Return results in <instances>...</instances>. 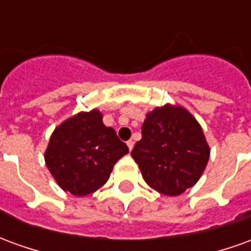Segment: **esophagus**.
<instances>
[{
  "label": "esophagus",
  "mask_w": 251,
  "mask_h": 251,
  "mask_svg": "<svg viewBox=\"0 0 251 251\" xmlns=\"http://www.w3.org/2000/svg\"><path fill=\"white\" fill-rule=\"evenodd\" d=\"M126 144H127V148H129V151H131V149H133V147H134V142L131 141V140H129V141L126 142Z\"/></svg>",
  "instance_id": "obj_1"
}]
</instances>
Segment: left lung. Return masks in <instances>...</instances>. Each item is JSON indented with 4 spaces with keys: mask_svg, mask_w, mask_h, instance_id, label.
Listing matches in <instances>:
<instances>
[{
    "mask_svg": "<svg viewBox=\"0 0 251 251\" xmlns=\"http://www.w3.org/2000/svg\"><path fill=\"white\" fill-rule=\"evenodd\" d=\"M131 157L149 187L179 196L194 187L204 172L210 147L200 124L180 104L167 103L147 113L142 138Z\"/></svg>",
    "mask_w": 251,
    "mask_h": 251,
    "instance_id": "obj_1",
    "label": "left lung"
}]
</instances>
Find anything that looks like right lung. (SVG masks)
Listing matches in <instances>:
<instances>
[{
	"mask_svg": "<svg viewBox=\"0 0 251 251\" xmlns=\"http://www.w3.org/2000/svg\"><path fill=\"white\" fill-rule=\"evenodd\" d=\"M97 109L67 118L51 134L44 153L57 185L74 196L95 192L109 180L114 164L129 152Z\"/></svg>",
	"mask_w": 251,
	"mask_h": 251,
	"instance_id": "obj_1",
	"label": "right lung"
}]
</instances>
